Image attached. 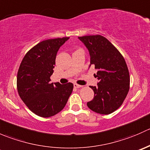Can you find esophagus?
<instances>
[{"label": "esophagus", "instance_id": "1", "mask_svg": "<svg viewBox=\"0 0 150 150\" xmlns=\"http://www.w3.org/2000/svg\"><path fill=\"white\" fill-rule=\"evenodd\" d=\"M73 86H74V87L76 88H79L82 87V86H81V85H78V84H77V83H74Z\"/></svg>", "mask_w": 150, "mask_h": 150}]
</instances>
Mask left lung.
Here are the masks:
<instances>
[{
  "mask_svg": "<svg viewBox=\"0 0 150 150\" xmlns=\"http://www.w3.org/2000/svg\"><path fill=\"white\" fill-rule=\"evenodd\" d=\"M88 50L91 65L97 69V86H90L93 99L87 102L92 111L109 115L122 105L129 91L130 76L123 57L106 38L99 35L78 37Z\"/></svg>",
  "mask_w": 150,
  "mask_h": 150,
  "instance_id": "1",
  "label": "left lung"
}]
</instances>
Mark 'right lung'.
<instances>
[{
    "instance_id": "obj_1",
    "label": "right lung",
    "mask_w": 150,
    "mask_h": 150,
    "mask_svg": "<svg viewBox=\"0 0 150 150\" xmlns=\"http://www.w3.org/2000/svg\"><path fill=\"white\" fill-rule=\"evenodd\" d=\"M69 37L43 40L25 54L17 73V90L27 107L37 115L49 117L65 107L73 89L68 83H51L56 57Z\"/></svg>"
}]
</instances>
